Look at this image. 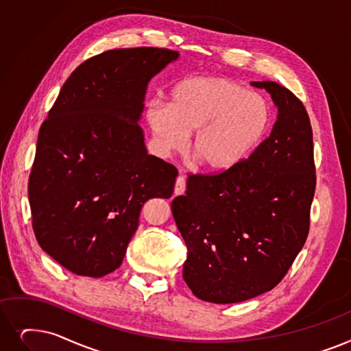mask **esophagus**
<instances>
[{
	"mask_svg": "<svg viewBox=\"0 0 351 351\" xmlns=\"http://www.w3.org/2000/svg\"><path fill=\"white\" fill-rule=\"evenodd\" d=\"M186 189V180L184 176H178L175 184V195H182Z\"/></svg>",
	"mask_w": 351,
	"mask_h": 351,
	"instance_id": "1",
	"label": "esophagus"
}]
</instances>
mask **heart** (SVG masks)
<instances>
[{
  "label": "heart",
  "instance_id": "obj_1",
  "mask_svg": "<svg viewBox=\"0 0 351 351\" xmlns=\"http://www.w3.org/2000/svg\"><path fill=\"white\" fill-rule=\"evenodd\" d=\"M147 123L163 155L191 150L208 172L225 173L238 167L261 143L271 110L258 93L222 77L199 75L176 84L171 103L150 101Z\"/></svg>",
  "mask_w": 351,
  "mask_h": 351
}]
</instances>
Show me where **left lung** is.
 I'll list each match as a JSON object with an SVG mask.
<instances>
[{
  "mask_svg": "<svg viewBox=\"0 0 351 351\" xmlns=\"http://www.w3.org/2000/svg\"><path fill=\"white\" fill-rule=\"evenodd\" d=\"M278 109L269 138L235 169L189 175L172 213L188 247L193 295L232 304L276 287L304 247L315 191L313 130L302 103L276 82H251Z\"/></svg>",
  "mask_w": 351,
  "mask_h": 351,
  "instance_id": "8db88e82",
  "label": "left lung"
}]
</instances>
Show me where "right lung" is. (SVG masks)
Wrapping results in <instances>:
<instances>
[{
    "label": "right lung",
    "instance_id": "right-lung-1",
    "mask_svg": "<svg viewBox=\"0 0 351 351\" xmlns=\"http://www.w3.org/2000/svg\"><path fill=\"white\" fill-rule=\"evenodd\" d=\"M178 51L109 50L75 69L40 128L28 182L44 252L73 274L100 278L123 261L152 197H171L176 167L145 146L139 126L150 80Z\"/></svg>",
    "mask_w": 351,
    "mask_h": 351
}]
</instances>
